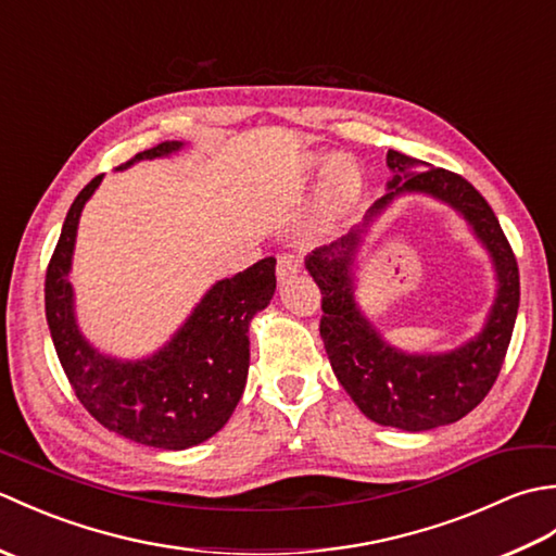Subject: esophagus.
I'll return each mask as SVG.
<instances>
[{"mask_svg": "<svg viewBox=\"0 0 556 556\" xmlns=\"http://www.w3.org/2000/svg\"><path fill=\"white\" fill-rule=\"evenodd\" d=\"M299 269H301V257L299 255H293V253L279 255V260H277V279L279 281H285L287 277L296 275Z\"/></svg>", "mask_w": 556, "mask_h": 556, "instance_id": "esophagus-1", "label": "esophagus"}]
</instances>
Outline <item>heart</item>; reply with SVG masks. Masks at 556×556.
Returning a JSON list of instances; mask_svg holds the SVG:
<instances>
[{"mask_svg":"<svg viewBox=\"0 0 556 556\" xmlns=\"http://www.w3.org/2000/svg\"><path fill=\"white\" fill-rule=\"evenodd\" d=\"M320 169V205L327 219H337L358 198L363 176L358 164L344 155L327 160L320 152H305L299 157V176L303 181Z\"/></svg>","mask_w":556,"mask_h":556,"instance_id":"obj_1","label":"heart"}]
</instances>
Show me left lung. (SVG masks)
<instances>
[{"label":"left lung","instance_id":"8db88e82","mask_svg":"<svg viewBox=\"0 0 556 556\" xmlns=\"http://www.w3.org/2000/svg\"><path fill=\"white\" fill-rule=\"evenodd\" d=\"M387 167L394 176L363 224L313 251L305 257V269L323 291L320 337L337 380L353 404L387 428L422 432L460 420L488 396L509 349L521 285L497 217L464 176L399 150L387 152ZM410 192L440 199L458 211L489 251L498 279V293L481 332L444 354H408L389 345L355 301V257L362 236L396 197Z\"/></svg>","mask_w":556,"mask_h":556}]
</instances>
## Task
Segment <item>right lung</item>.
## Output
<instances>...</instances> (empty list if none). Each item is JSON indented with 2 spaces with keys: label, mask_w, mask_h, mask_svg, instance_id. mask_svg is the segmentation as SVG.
Wrapping results in <instances>:
<instances>
[{
  "label": "right lung",
  "mask_w": 556,
  "mask_h": 556,
  "mask_svg": "<svg viewBox=\"0 0 556 556\" xmlns=\"http://www.w3.org/2000/svg\"><path fill=\"white\" fill-rule=\"evenodd\" d=\"M181 148V140H167L138 152L116 172L143 160L169 157ZM100 184L102 176H96L83 188L64 219L45 277L47 325L59 363L92 418L131 442L181 452L219 432L239 404L251 365L248 325L275 296L277 260L265 257L215 281L152 356L124 361L102 353L80 332L68 281L80 212Z\"/></svg>",
  "instance_id": "add662e5"
}]
</instances>
